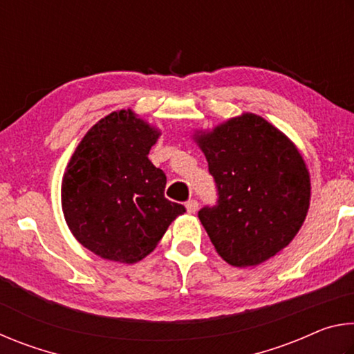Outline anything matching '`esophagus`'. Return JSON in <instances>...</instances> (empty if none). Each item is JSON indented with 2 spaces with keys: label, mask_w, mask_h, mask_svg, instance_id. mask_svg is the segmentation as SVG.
I'll return each instance as SVG.
<instances>
[{
  "label": "esophagus",
  "mask_w": 354,
  "mask_h": 354,
  "mask_svg": "<svg viewBox=\"0 0 354 354\" xmlns=\"http://www.w3.org/2000/svg\"><path fill=\"white\" fill-rule=\"evenodd\" d=\"M185 209H187L189 214H195L196 211H198V201H196V200H189L187 203H185Z\"/></svg>",
  "instance_id": "1"
}]
</instances>
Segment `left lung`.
Instances as JSON below:
<instances>
[{
    "label": "left lung",
    "mask_w": 354,
    "mask_h": 354,
    "mask_svg": "<svg viewBox=\"0 0 354 354\" xmlns=\"http://www.w3.org/2000/svg\"><path fill=\"white\" fill-rule=\"evenodd\" d=\"M192 137L218 190V205L198 212L215 251L234 267L277 256L309 211L310 176L295 143L251 112Z\"/></svg>",
    "instance_id": "8db88e82"
}]
</instances>
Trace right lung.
Wrapping results in <instances>:
<instances>
[{
	"instance_id": "obj_1",
	"label": "right lung",
	"mask_w": 354,
	"mask_h": 354,
	"mask_svg": "<svg viewBox=\"0 0 354 354\" xmlns=\"http://www.w3.org/2000/svg\"><path fill=\"white\" fill-rule=\"evenodd\" d=\"M159 136L134 111H115L87 131L68 160L61 185L65 221L103 259L142 261L185 212L165 198V173L148 159Z\"/></svg>"
}]
</instances>
